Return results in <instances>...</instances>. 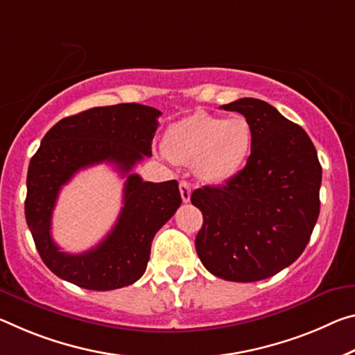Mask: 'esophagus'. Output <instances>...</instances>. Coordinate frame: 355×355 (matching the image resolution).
Masks as SVG:
<instances>
[{"label": "esophagus", "instance_id": "esophagus-1", "mask_svg": "<svg viewBox=\"0 0 355 355\" xmlns=\"http://www.w3.org/2000/svg\"><path fill=\"white\" fill-rule=\"evenodd\" d=\"M180 194H182V200L184 202V204L189 202V199H191V184L188 182H184V180L180 182Z\"/></svg>", "mask_w": 355, "mask_h": 355}]
</instances>
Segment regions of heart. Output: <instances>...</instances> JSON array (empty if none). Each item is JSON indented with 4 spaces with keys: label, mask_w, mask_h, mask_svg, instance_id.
Listing matches in <instances>:
<instances>
[{
    "label": "heart",
    "mask_w": 355,
    "mask_h": 355,
    "mask_svg": "<svg viewBox=\"0 0 355 355\" xmlns=\"http://www.w3.org/2000/svg\"><path fill=\"white\" fill-rule=\"evenodd\" d=\"M252 132L243 116L199 112L167 129L164 153L177 164H196L207 183H224L237 175L250 155Z\"/></svg>",
    "instance_id": "obj_1"
}]
</instances>
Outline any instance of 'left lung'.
Masks as SVG:
<instances>
[{"mask_svg":"<svg viewBox=\"0 0 355 355\" xmlns=\"http://www.w3.org/2000/svg\"><path fill=\"white\" fill-rule=\"evenodd\" d=\"M221 109L250 123L251 155L221 187L191 194L204 215L196 251L215 277L252 283L289 267L306 248L319 216L322 167L303 128L266 101L241 98Z\"/></svg>","mask_w":355,"mask_h":355,"instance_id":"obj_1","label":"left lung"}]
</instances>
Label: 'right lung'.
<instances>
[{
	"instance_id": "1",
	"label": "right lung",
	"mask_w": 355,
	"mask_h": 355,
	"mask_svg": "<svg viewBox=\"0 0 355 355\" xmlns=\"http://www.w3.org/2000/svg\"><path fill=\"white\" fill-rule=\"evenodd\" d=\"M161 112L142 104L94 107L60 120L44 136L26 177L25 216L44 263L61 279L92 291H112L142 277L151 241L182 204L177 180L144 182L131 168L151 156ZM107 162L127 177L116 226L82 255L59 250L51 239V215L59 189L82 168Z\"/></svg>"
}]
</instances>
